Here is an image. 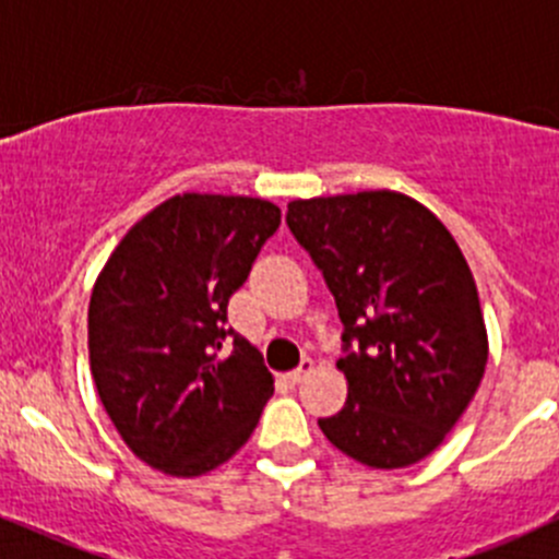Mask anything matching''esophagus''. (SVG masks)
I'll return each instance as SVG.
<instances>
[{
	"mask_svg": "<svg viewBox=\"0 0 559 559\" xmlns=\"http://www.w3.org/2000/svg\"><path fill=\"white\" fill-rule=\"evenodd\" d=\"M311 371H313V360H311V357H302V362H300V366H297L295 371H289V373H286V379H289L292 384H300L302 379H306L308 373H311Z\"/></svg>",
	"mask_w": 559,
	"mask_h": 559,
	"instance_id": "esophagus-1",
	"label": "esophagus"
}]
</instances>
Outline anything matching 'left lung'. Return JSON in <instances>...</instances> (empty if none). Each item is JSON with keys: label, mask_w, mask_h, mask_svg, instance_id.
Wrapping results in <instances>:
<instances>
[{"label": "left lung", "mask_w": 559, "mask_h": 559, "mask_svg": "<svg viewBox=\"0 0 559 559\" xmlns=\"http://www.w3.org/2000/svg\"><path fill=\"white\" fill-rule=\"evenodd\" d=\"M286 224L344 322L349 393L319 429L366 467L417 464L464 415L489 360L462 248L429 207L395 191L295 199Z\"/></svg>", "instance_id": "left-lung-1"}]
</instances>
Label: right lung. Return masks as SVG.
Returning a JSON list of instances; mask_svg holds the SVG:
<instances>
[{
    "instance_id": "add662e5",
    "label": "right lung",
    "mask_w": 559,
    "mask_h": 559,
    "mask_svg": "<svg viewBox=\"0 0 559 559\" xmlns=\"http://www.w3.org/2000/svg\"><path fill=\"white\" fill-rule=\"evenodd\" d=\"M278 224L264 199L182 193L130 226L103 264L90 297L92 379L150 467L197 478L257 429L273 373L226 328V306Z\"/></svg>"
}]
</instances>
